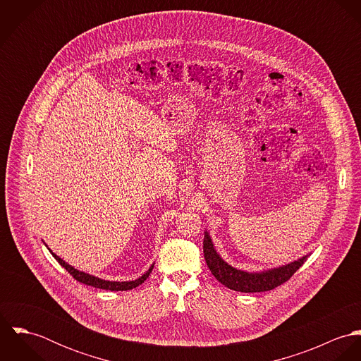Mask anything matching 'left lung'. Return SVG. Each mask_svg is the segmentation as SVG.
Returning <instances> with one entry per match:
<instances>
[{"label":"left lung","instance_id":"8db88e82","mask_svg":"<svg viewBox=\"0 0 361 361\" xmlns=\"http://www.w3.org/2000/svg\"><path fill=\"white\" fill-rule=\"evenodd\" d=\"M203 250H204L207 265L211 274L216 278V281H219L222 285H225L232 290L245 292V293L267 292L285 283L305 264V261L310 256L306 255L289 264L271 268L262 272H247L229 265L226 261L221 258L212 245V240L208 232L204 233Z\"/></svg>","mask_w":361,"mask_h":361}]
</instances>
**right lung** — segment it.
I'll return each mask as SVG.
<instances>
[{
	"instance_id": "obj_1",
	"label": "right lung",
	"mask_w": 361,
	"mask_h": 361,
	"mask_svg": "<svg viewBox=\"0 0 361 361\" xmlns=\"http://www.w3.org/2000/svg\"><path fill=\"white\" fill-rule=\"evenodd\" d=\"M47 246V245H46ZM50 250V249H49ZM50 253L52 255V257L55 258L76 281L85 283V285H89V286H93V288H99V289H105V290H112V292H118V290H129V289H133L139 285H142L147 278L149 275L152 274L153 268H154V264L137 279L135 281H125V282H118V281H105L102 279L99 276H94V275H90V274H86L83 271H79L76 268H73L72 265H69L68 262H65L62 258L58 257L55 253H52L50 250Z\"/></svg>"
}]
</instances>
